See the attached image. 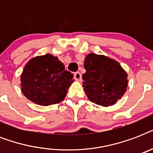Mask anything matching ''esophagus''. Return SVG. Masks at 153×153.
<instances>
[{"mask_svg":"<svg viewBox=\"0 0 153 153\" xmlns=\"http://www.w3.org/2000/svg\"><path fill=\"white\" fill-rule=\"evenodd\" d=\"M74 79L78 82H81L82 81V74L80 72H76V73H74Z\"/></svg>","mask_w":153,"mask_h":153,"instance_id":"obj_1","label":"esophagus"}]
</instances>
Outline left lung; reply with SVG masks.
<instances>
[{"mask_svg":"<svg viewBox=\"0 0 153 153\" xmlns=\"http://www.w3.org/2000/svg\"><path fill=\"white\" fill-rule=\"evenodd\" d=\"M84 91L91 102L102 106L116 104L127 91L128 74L114 59L90 53L84 59Z\"/></svg>","mask_w":153,"mask_h":153,"instance_id":"left-lung-1","label":"left lung"}]
</instances>
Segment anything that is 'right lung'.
I'll list each match as a JSON object with an SVG mask.
<instances>
[{
	"mask_svg": "<svg viewBox=\"0 0 153 153\" xmlns=\"http://www.w3.org/2000/svg\"><path fill=\"white\" fill-rule=\"evenodd\" d=\"M73 74L65 70L63 63L51 54L32 58L20 74L24 95L39 105L62 102L74 82Z\"/></svg>",
	"mask_w": 153,
	"mask_h": 153,
	"instance_id": "add662e5",
	"label": "right lung"
}]
</instances>
